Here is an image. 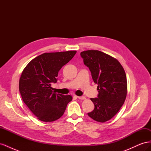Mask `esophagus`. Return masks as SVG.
Wrapping results in <instances>:
<instances>
[{
  "mask_svg": "<svg viewBox=\"0 0 151 151\" xmlns=\"http://www.w3.org/2000/svg\"><path fill=\"white\" fill-rule=\"evenodd\" d=\"M77 98L79 99H81V100H83V99H86V98L84 96H77Z\"/></svg>",
  "mask_w": 151,
  "mask_h": 151,
  "instance_id": "obj_1",
  "label": "esophagus"
}]
</instances>
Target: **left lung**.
Instances as JSON below:
<instances>
[{"label": "left lung", "mask_w": 151, "mask_h": 151, "mask_svg": "<svg viewBox=\"0 0 151 151\" xmlns=\"http://www.w3.org/2000/svg\"><path fill=\"white\" fill-rule=\"evenodd\" d=\"M81 56L89 67L94 83L98 84V98H91L94 109L88 115L98 122L108 121L120 110L126 99L125 72L116 58L98 50L82 52Z\"/></svg>", "instance_id": "8db88e82"}]
</instances>
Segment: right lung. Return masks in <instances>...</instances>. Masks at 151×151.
I'll list each match as a JSON object with an SVG mask.
<instances>
[{"label": "right lung", "instance_id": "1", "mask_svg": "<svg viewBox=\"0 0 151 151\" xmlns=\"http://www.w3.org/2000/svg\"><path fill=\"white\" fill-rule=\"evenodd\" d=\"M76 53V51L45 53L33 59L22 71L19 83L22 101L40 120H58L72 101L70 95L57 94L51 86L57 83L58 71Z\"/></svg>", "mask_w": 151, "mask_h": 151}]
</instances>
